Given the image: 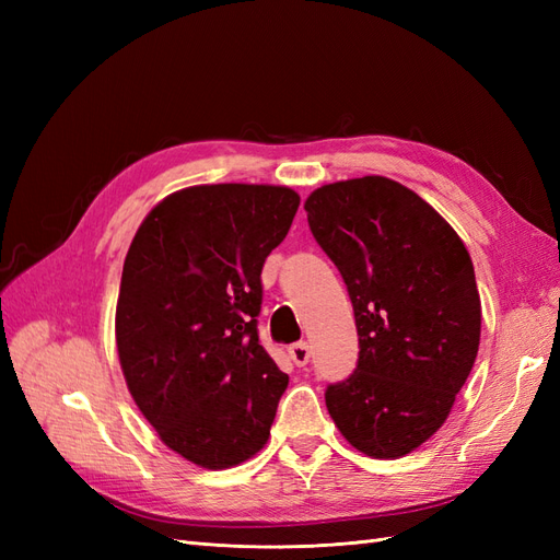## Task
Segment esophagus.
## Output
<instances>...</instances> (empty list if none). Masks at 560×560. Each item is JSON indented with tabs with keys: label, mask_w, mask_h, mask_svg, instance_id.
<instances>
[{
	"label": "esophagus",
	"mask_w": 560,
	"mask_h": 560,
	"mask_svg": "<svg viewBox=\"0 0 560 560\" xmlns=\"http://www.w3.org/2000/svg\"><path fill=\"white\" fill-rule=\"evenodd\" d=\"M290 358L294 360L296 366H306L311 362V348L306 341H299L294 346H290Z\"/></svg>",
	"instance_id": "obj_1"
}]
</instances>
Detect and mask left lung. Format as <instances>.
Here are the masks:
<instances>
[{"label":"left lung","mask_w":560,"mask_h":560,"mask_svg":"<svg viewBox=\"0 0 560 560\" xmlns=\"http://www.w3.org/2000/svg\"><path fill=\"white\" fill-rule=\"evenodd\" d=\"M303 208L360 336L358 369L327 385L329 416L358 451L401 457L444 425L477 360L469 252L442 214L387 177L319 186Z\"/></svg>","instance_id":"8db88e82"}]
</instances>
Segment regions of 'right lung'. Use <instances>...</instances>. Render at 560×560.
<instances>
[{"label": "right lung", "mask_w": 560, "mask_h": 560, "mask_svg": "<svg viewBox=\"0 0 560 560\" xmlns=\"http://www.w3.org/2000/svg\"><path fill=\"white\" fill-rule=\"evenodd\" d=\"M299 200L287 186H189L147 214L126 254L118 360L161 442L194 465H241L268 442L290 376L259 343L261 268Z\"/></svg>", "instance_id": "1"}]
</instances>
